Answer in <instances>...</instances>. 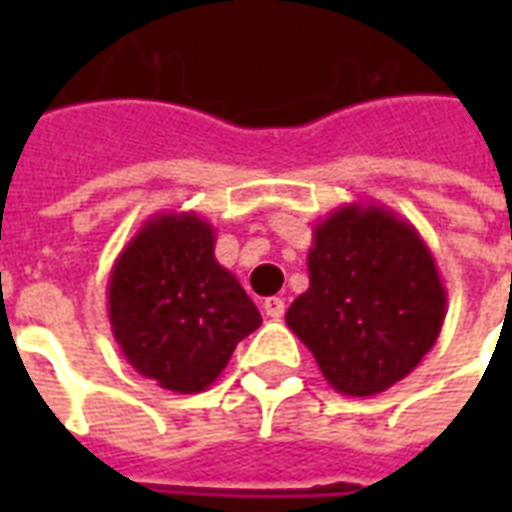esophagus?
<instances>
[{
	"label": "esophagus",
	"mask_w": 512,
	"mask_h": 512,
	"mask_svg": "<svg viewBox=\"0 0 512 512\" xmlns=\"http://www.w3.org/2000/svg\"><path fill=\"white\" fill-rule=\"evenodd\" d=\"M263 312H266L271 321H279V318L285 315V301L277 299V296H271V299L263 301Z\"/></svg>",
	"instance_id": "34e87169"
}]
</instances>
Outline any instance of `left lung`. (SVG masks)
Segmentation results:
<instances>
[{
    "mask_svg": "<svg viewBox=\"0 0 512 512\" xmlns=\"http://www.w3.org/2000/svg\"><path fill=\"white\" fill-rule=\"evenodd\" d=\"M307 271L285 321L337 392H384L439 340L447 290L436 260L386 205L348 202L315 224Z\"/></svg>",
    "mask_w": 512,
    "mask_h": 512,
    "instance_id": "8db88e82",
    "label": "left lung"
}]
</instances>
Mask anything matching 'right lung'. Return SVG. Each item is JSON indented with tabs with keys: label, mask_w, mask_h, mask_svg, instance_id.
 <instances>
[{
	"label": "right lung",
	"mask_w": 512,
	"mask_h": 512,
	"mask_svg": "<svg viewBox=\"0 0 512 512\" xmlns=\"http://www.w3.org/2000/svg\"><path fill=\"white\" fill-rule=\"evenodd\" d=\"M216 230L194 211L153 213L117 255L106 307L120 351L161 389L194 395L222 376L235 345L263 323Z\"/></svg>",
	"instance_id": "add662e5"
}]
</instances>
